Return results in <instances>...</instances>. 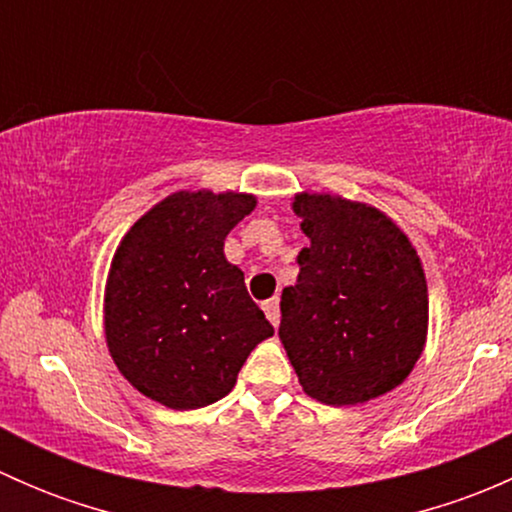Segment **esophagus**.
Returning <instances> with one entry per match:
<instances>
[{"instance_id": "esophagus-1", "label": "esophagus", "mask_w": 512, "mask_h": 512, "mask_svg": "<svg viewBox=\"0 0 512 512\" xmlns=\"http://www.w3.org/2000/svg\"><path fill=\"white\" fill-rule=\"evenodd\" d=\"M262 309H265V314H267V319L272 322V327H277V324H280V299L277 297L267 299V302L262 304Z\"/></svg>"}]
</instances>
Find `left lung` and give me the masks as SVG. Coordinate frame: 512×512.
<instances>
[{"label": "left lung", "mask_w": 512, "mask_h": 512, "mask_svg": "<svg viewBox=\"0 0 512 512\" xmlns=\"http://www.w3.org/2000/svg\"><path fill=\"white\" fill-rule=\"evenodd\" d=\"M309 247L282 289L280 342L304 394L356 406L389 394L416 366L428 334V285L409 235L379 208L297 193Z\"/></svg>", "instance_id": "8db88e82"}]
</instances>
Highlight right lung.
<instances>
[{
    "label": "right lung",
    "mask_w": 512,
    "mask_h": 512,
    "mask_svg": "<svg viewBox=\"0 0 512 512\" xmlns=\"http://www.w3.org/2000/svg\"><path fill=\"white\" fill-rule=\"evenodd\" d=\"M250 193L178 190L131 225L103 292L108 354L160 406L203 409L227 396L252 349L275 334L225 257L255 210Z\"/></svg>",
    "instance_id": "add662e5"
}]
</instances>
